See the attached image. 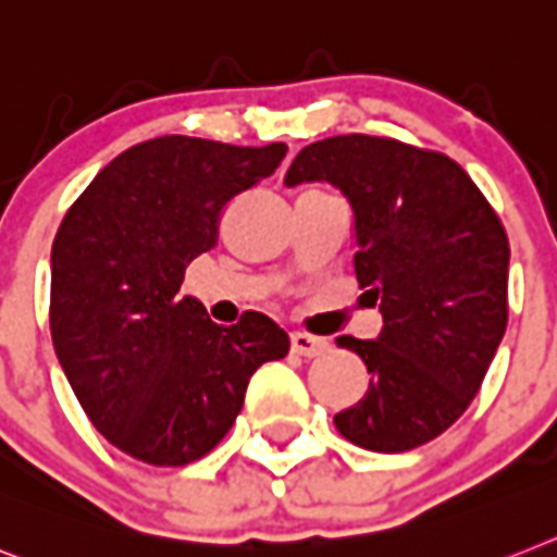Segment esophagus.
Listing matches in <instances>:
<instances>
[{"label":"esophagus","instance_id":"34e87169","mask_svg":"<svg viewBox=\"0 0 557 557\" xmlns=\"http://www.w3.org/2000/svg\"><path fill=\"white\" fill-rule=\"evenodd\" d=\"M289 344H293V352L305 358H315V356H324L330 350V342L327 338H319V335H310V333H293L289 335Z\"/></svg>","mask_w":557,"mask_h":557}]
</instances>
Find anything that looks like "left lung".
I'll return each instance as SVG.
<instances>
[{
	"label": "left lung",
	"instance_id": "1",
	"mask_svg": "<svg viewBox=\"0 0 557 557\" xmlns=\"http://www.w3.org/2000/svg\"><path fill=\"white\" fill-rule=\"evenodd\" d=\"M305 182H330L350 205L352 268L384 319L372 342L338 338L370 387L335 426L372 453L421 447L470 407L507 330L504 224L453 159L381 136L312 141L284 176Z\"/></svg>",
	"mask_w": 557,
	"mask_h": 557
}]
</instances>
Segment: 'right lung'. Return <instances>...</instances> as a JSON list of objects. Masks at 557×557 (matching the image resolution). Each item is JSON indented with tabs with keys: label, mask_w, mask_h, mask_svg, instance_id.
I'll list each match as a JSON object with an SVG mask.
<instances>
[{
	"label": "right lung",
	"mask_w": 557,
	"mask_h": 557,
	"mask_svg": "<svg viewBox=\"0 0 557 557\" xmlns=\"http://www.w3.org/2000/svg\"><path fill=\"white\" fill-rule=\"evenodd\" d=\"M287 145L236 147L159 136L96 173L50 250V335L94 426L153 467H185L227 435L247 381L289 352L273 319L233 327L178 296L213 250L233 196L273 176Z\"/></svg>",
	"instance_id": "add662e5"
}]
</instances>
